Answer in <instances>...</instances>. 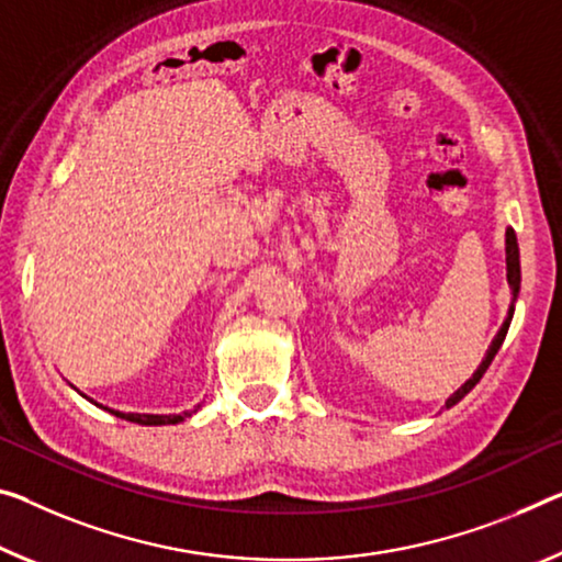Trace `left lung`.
<instances>
[{
	"label": "left lung",
	"mask_w": 562,
	"mask_h": 562,
	"mask_svg": "<svg viewBox=\"0 0 562 562\" xmlns=\"http://www.w3.org/2000/svg\"><path fill=\"white\" fill-rule=\"evenodd\" d=\"M505 244H507V248H505V251H507V283H510V289H513V293L517 296V291H520V251H517V238H515V231H513V228H507ZM513 314H515V299H513L510 314H507L505 324H503V329L497 331L495 341H492V347L487 349V357L482 359V364L477 367V371H474L472 379H468V382H464V384L460 386V390H457V392L450 396V400H447V407H454V404L460 402L464 394H470V392H472V386L480 382L482 374H485L487 367L492 364V359H495V353L499 351V347H503V341H505V336H507V329H510Z\"/></svg>",
	"instance_id": "obj_1"
}]
</instances>
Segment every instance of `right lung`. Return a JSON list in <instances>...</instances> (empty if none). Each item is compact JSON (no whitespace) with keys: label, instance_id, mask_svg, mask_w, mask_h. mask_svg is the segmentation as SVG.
<instances>
[{"label":"right lung","instance_id":"obj_1","mask_svg":"<svg viewBox=\"0 0 562 562\" xmlns=\"http://www.w3.org/2000/svg\"><path fill=\"white\" fill-rule=\"evenodd\" d=\"M115 417H123L127 422H135V425H178V422H183L186 417H191L193 412H183V414H123V412H115L110 409Z\"/></svg>","mask_w":562,"mask_h":562}]
</instances>
